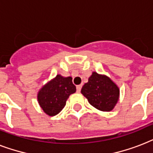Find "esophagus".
<instances>
[{"label": "esophagus", "instance_id": "esophagus-1", "mask_svg": "<svg viewBox=\"0 0 153 153\" xmlns=\"http://www.w3.org/2000/svg\"><path fill=\"white\" fill-rule=\"evenodd\" d=\"M81 87H82V85H77V86H76V91H77L78 93H80V92Z\"/></svg>", "mask_w": 153, "mask_h": 153}]
</instances>
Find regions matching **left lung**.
I'll list each match as a JSON object with an SVG mask.
<instances>
[{
    "instance_id": "1",
    "label": "left lung",
    "mask_w": 153,
    "mask_h": 153,
    "mask_svg": "<svg viewBox=\"0 0 153 153\" xmlns=\"http://www.w3.org/2000/svg\"><path fill=\"white\" fill-rule=\"evenodd\" d=\"M80 93L90 105L102 112L112 111L120 98V88L117 84L108 76L97 72H93Z\"/></svg>"
}]
</instances>
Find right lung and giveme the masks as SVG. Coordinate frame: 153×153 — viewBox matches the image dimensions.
<instances>
[{"mask_svg": "<svg viewBox=\"0 0 153 153\" xmlns=\"http://www.w3.org/2000/svg\"><path fill=\"white\" fill-rule=\"evenodd\" d=\"M76 90L73 78L57 74L39 90L37 101L45 114L53 117L63 109L69 96Z\"/></svg>", "mask_w": 153, "mask_h": 153, "instance_id": "add662e5", "label": "right lung"}]
</instances>
